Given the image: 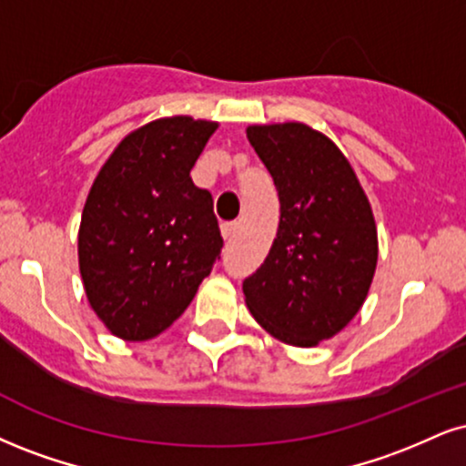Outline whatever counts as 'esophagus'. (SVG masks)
<instances>
[{"instance_id":"34e87169","label":"esophagus","mask_w":466,"mask_h":466,"mask_svg":"<svg viewBox=\"0 0 466 466\" xmlns=\"http://www.w3.org/2000/svg\"><path fill=\"white\" fill-rule=\"evenodd\" d=\"M237 229H238V223H221V234L226 240H232L237 237Z\"/></svg>"}]
</instances>
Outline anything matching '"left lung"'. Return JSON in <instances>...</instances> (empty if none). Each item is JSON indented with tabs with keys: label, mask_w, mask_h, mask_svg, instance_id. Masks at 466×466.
Returning <instances> with one entry per match:
<instances>
[{
	"label": "left lung",
	"mask_w": 466,
	"mask_h": 466,
	"mask_svg": "<svg viewBox=\"0 0 466 466\" xmlns=\"http://www.w3.org/2000/svg\"><path fill=\"white\" fill-rule=\"evenodd\" d=\"M248 138L276 184L279 226L265 262L245 278V301L268 334L312 347L356 317L371 287V206L350 162L321 132L279 123L251 126Z\"/></svg>",
	"instance_id": "8db88e82"
}]
</instances>
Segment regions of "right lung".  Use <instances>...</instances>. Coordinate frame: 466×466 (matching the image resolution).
<instances>
[{"label": "right lung", "instance_id": "add662e5", "mask_svg": "<svg viewBox=\"0 0 466 466\" xmlns=\"http://www.w3.org/2000/svg\"><path fill=\"white\" fill-rule=\"evenodd\" d=\"M215 130L190 116L151 121L95 177L77 256L93 310L119 339L165 332L221 256L212 195L190 179Z\"/></svg>", "mask_w": 466, "mask_h": 466}]
</instances>
